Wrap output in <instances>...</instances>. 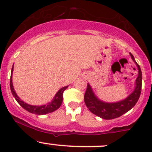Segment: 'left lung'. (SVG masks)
Wrapping results in <instances>:
<instances>
[{
    "instance_id": "8db88e82",
    "label": "left lung",
    "mask_w": 152,
    "mask_h": 152,
    "mask_svg": "<svg viewBox=\"0 0 152 152\" xmlns=\"http://www.w3.org/2000/svg\"><path fill=\"white\" fill-rule=\"evenodd\" d=\"M130 56L138 69V75L135 80V87L132 93L129 95L126 99L119 102H112V103L105 102L100 100L95 95L91 86L90 84L87 83V87L84 99L86 106L92 113L105 120H111L125 114L136 104L141 93L142 72L133 55L130 53Z\"/></svg>"
}]
</instances>
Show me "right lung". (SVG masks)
<instances>
[{
	"instance_id": "add662e5",
	"label": "right lung",
	"mask_w": 152,
	"mask_h": 152,
	"mask_svg": "<svg viewBox=\"0 0 152 152\" xmlns=\"http://www.w3.org/2000/svg\"><path fill=\"white\" fill-rule=\"evenodd\" d=\"M13 68H14V65L12 66V72H11V78H10V88L11 91H12V95L15 97V100L18 102L20 105L23 107V109H25L26 110L29 112L31 113H33V114L36 115H45L48 114V113H52V112H54L55 110H56L57 109H59L60 107L61 104L62 103V101H63V92L67 88L68 86H65V87H62L60 90H59V91L56 93V95L53 97V100L50 102H49L47 104L41 105V106H34V105H31L28 104L26 103L23 101L21 100L19 98V96L17 95L16 92L15 91V89H14L13 84H12V73H13Z\"/></svg>"
}]
</instances>
